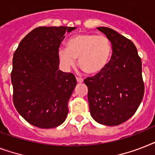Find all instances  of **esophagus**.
Wrapping results in <instances>:
<instances>
[{
    "label": "esophagus",
    "instance_id": "1",
    "mask_svg": "<svg viewBox=\"0 0 155 155\" xmlns=\"http://www.w3.org/2000/svg\"><path fill=\"white\" fill-rule=\"evenodd\" d=\"M76 80H77V83H79V84H81V83L84 82V80L83 79H81V78H76Z\"/></svg>",
    "mask_w": 155,
    "mask_h": 155
}]
</instances>
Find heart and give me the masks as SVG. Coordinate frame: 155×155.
I'll return each mask as SVG.
<instances>
[{
    "label": "heart",
    "mask_w": 155,
    "mask_h": 155,
    "mask_svg": "<svg viewBox=\"0 0 155 155\" xmlns=\"http://www.w3.org/2000/svg\"><path fill=\"white\" fill-rule=\"evenodd\" d=\"M113 54L112 44L104 35L83 33L73 36L67 42V49L58 50L61 67L68 71L78 63L87 75H97L108 65Z\"/></svg>",
    "instance_id": "obj_1"
}]
</instances>
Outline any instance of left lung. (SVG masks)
Here are the masks:
<instances>
[{
    "label": "left lung",
    "mask_w": 155,
    "mask_h": 155,
    "mask_svg": "<svg viewBox=\"0 0 155 155\" xmlns=\"http://www.w3.org/2000/svg\"><path fill=\"white\" fill-rule=\"evenodd\" d=\"M110 41L113 54L107 68L87 78L90 113L97 122L114 126L129 120L144 96L142 60L130 39L108 27H97Z\"/></svg>",
    "instance_id": "1"
}]
</instances>
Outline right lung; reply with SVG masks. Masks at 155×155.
Here are the masks:
<instances>
[{"instance_id":"right-lung-1","label":"right lung","mask_w":155,"mask_h":155,"mask_svg":"<svg viewBox=\"0 0 155 155\" xmlns=\"http://www.w3.org/2000/svg\"><path fill=\"white\" fill-rule=\"evenodd\" d=\"M76 27L42 26L30 31L13 54V104L27 122L42 129L65 121L76 86L72 73L58 70V50L66 33Z\"/></svg>"}]
</instances>
